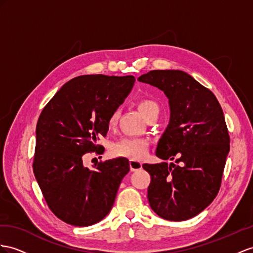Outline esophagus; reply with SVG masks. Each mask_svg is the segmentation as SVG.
Masks as SVG:
<instances>
[{"instance_id": "1", "label": "esophagus", "mask_w": 253, "mask_h": 253, "mask_svg": "<svg viewBox=\"0 0 253 253\" xmlns=\"http://www.w3.org/2000/svg\"><path fill=\"white\" fill-rule=\"evenodd\" d=\"M129 166H130V171H138L142 168V163L139 160H134L130 159L129 160Z\"/></svg>"}]
</instances>
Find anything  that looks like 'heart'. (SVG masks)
<instances>
[{"label": "heart", "mask_w": 253, "mask_h": 253, "mask_svg": "<svg viewBox=\"0 0 253 253\" xmlns=\"http://www.w3.org/2000/svg\"><path fill=\"white\" fill-rule=\"evenodd\" d=\"M137 107L140 113L146 119L153 112L159 111L157 102L152 99H140L137 102ZM120 118V110L115 109L109 115L108 126L113 129L118 125ZM148 151V142L145 139L134 138H123L112 144L111 153L116 157H125L129 159H141L143 158Z\"/></svg>", "instance_id": "b5f03b06"}]
</instances>
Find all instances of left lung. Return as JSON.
<instances>
[{"label": "left lung", "instance_id": "1", "mask_svg": "<svg viewBox=\"0 0 253 253\" xmlns=\"http://www.w3.org/2000/svg\"><path fill=\"white\" fill-rule=\"evenodd\" d=\"M163 90L170 121L156 156L175 164H144L152 210L170 221L197 216L216 198L221 185L230 137L221 106L209 88L182 70H152L138 78Z\"/></svg>", "mask_w": 253, "mask_h": 253}]
</instances>
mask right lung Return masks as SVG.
Segmentation results:
<instances>
[{
	"instance_id": "obj_1",
	"label": "right lung",
	"mask_w": 253,
	"mask_h": 253,
	"mask_svg": "<svg viewBox=\"0 0 253 253\" xmlns=\"http://www.w3.org/2000/svg\"><path fill=\"white\" fill-rule=\"evenodd\" d=\"M133 76L85 75L57 90L36 126L34 175L54 215L64 222L87 226L111 211L129 161L120 157L83 166V155L102 154L96 145L109 130L108 119L130 93Z\"/></svg>"
}]
</instances>
